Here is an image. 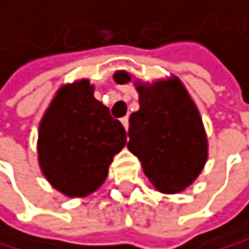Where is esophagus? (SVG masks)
I'll return each instance as SVG.
<instances>
[{
    "instance_id": "1",
    "label": "esophagus",
    "mask_w": 249,
    "mask_h": 249,
    "mask_svg": "<svg viewBox=\"0 0 249 249\" xmlns=\"http://www.w3.org/2000/svg\"><path fill=\"white\" fill-rule=\"evenodd\" d=\"M121 122H122L124 128H125L127 132H128V125H130V124H128V117H122V119H121Z\"/></svg>"
}]
</instances>
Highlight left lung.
Wrapping results in <instances>:
<instances>
[{
  "label": "left lung",
  "mask_w": 249,
  "mask_h": 249,
  "mask_svg": "<svg viewBox=\"0 0 249 249\" xmlns=\"http://www.w3.org/2000/svg\"><path fill=\"white\" fill-rule=\"evenodd\" d=\"M114 81L125 85L132 75L119 70ZM135 88L140 109L130 114L127 147L160 193H180L197 179L209 157L202 117L177 76L152 83L135 80Z\"/></svg>",
  "instance_id": "8db88e82"
}]
</instances>
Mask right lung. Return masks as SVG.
I'll return each mask as SVG.
<instances>
[{
    "mask_svg": "<svg viewBox=\"0 0 249 249\" xmlns=\"http://www.w3.org/2000/svg\"><path fill=\"white\" fill-rule=\"evenodd\" d=\"M88 78L62 85L39 124L43 177L69 197H85L107 180L113 157L127 142L125 128L94 97Z\"/></svg>",
    "mask_w": 249,
    "mask_h": 249,
    "instance_id": "right-lung-1",
    "label": "right lung"
}]
</instances>
